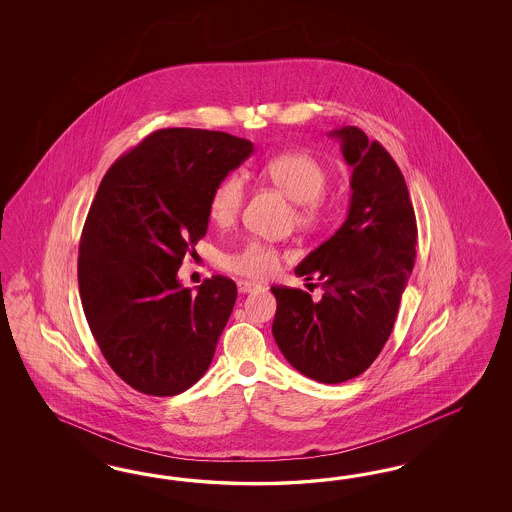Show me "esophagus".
Here are the masks:
<instances>
[{"label": "esophagus", "mask_w": 512, "mask_h": 512, "mask_svg": "<svg viewBox=\"0 0 512 512\" xmlns=\"http://www.w3.org/2000/svg\"><path fill=\"white\" fill-rule=\"evenodd\" d=\"M236 285H238V291H240L242 295H246V293H251V291H257V289H261V285H259V283L246 281V279H240Z\"/></svg>", "instance_id": "1"}]
</instances>
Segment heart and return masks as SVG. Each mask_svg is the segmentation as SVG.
<instances>
[{
	"instance_id": "b5f03b06",
	"label": "heart",
	"mask_w": 512,
	"mask_h": 512,
	"mask_svg": "<svg viewBox=\"0 0 512 512\" xmlns=\"http://www.w3.org/2000/svg\"><path fill=\"white\" fill-rule=\"evenodd\" d=\"M268 184L295 202L296 225L304 229L319 227L330 214V201L325 197L328 174L325 165L308 152H283L270 157L261 169ZM246 199L244 178L236 172L223 176L212 187L208 197V214L212 221L225 227L240 214ZM281 263V251L272 244L249 238L240 248L223 255L221 264L238 276L263 279L272 276Z\"/></svg>"
}]
</instances>
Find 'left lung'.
Returning <instances> with one entry per match:
<instances>
[{"mask_svg": "<svg viewBox=\"0 0 512 512\" xmlns=\"http://www.w3.org/2000/svg\"><path fill=\"white\" fill-rule=\"evenodd\" d=\"M353 167L351 206L340 229L296 266L317 278L319 302L274 285L272 325L283 357L319 383H343L372 366L398 315L417 257V217L402 171L387 150L355 125L330 133Z\"/></svg>", "mask_w": 512, "mask_h": 512, "instance_id": "left-lung-1", "label": "left lung"}]
</instances>
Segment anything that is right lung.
Instances as JSON below:
<instances>
[{"label":"right lung","mask_w":512,"mask_h":512,"mask_svg":"<svg viewBox=\"0 0 512 512\" xmlns=\"http://www.w3.org/2000/svg\"><path fill=\"white\" fill-rule=\"evenodd\" d=\"M253 152L221 131L169 127L103 176L78 246V291L110 368L148 396H176L208 370L236 283L184 289L178 268L208 229V197Z\"/></svg>","instance_id":"1"}]
</instances>
